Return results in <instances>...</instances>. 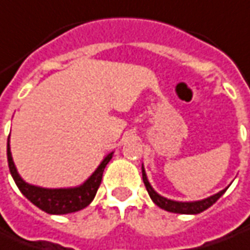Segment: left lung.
Masks as SVG:
<instances>
[{
    "label": "left lung",
    "instance_id": "obj_1",
    "mask_svg": "<svg viewBox=\"0 0 250 250\" xmlns=\"http://www.w3.org/2000/svg\"><path fill=\"white\" fill-rule=\"evenodd\" d=\"M142 180H144V184L146 187V191H148V194L151 196V199L153 201L155 205H158L160 209H165V210L171 211V213H180V214H198V213H201V211L206 210V209H209L213 203L217 202V199H219L221 195L224 194L226 191H227V188L226 189H223V191H220L217 194L211 195L209 198H205V199H201V201H192V202H181V201H173V199H167V198H165V196H162L159 195L153 188H152V185L149 184V181H148V177H146V173H145V168H144V165H142Z\"/></svg>",
    "mask_w": 250,
    "mask_h": 250
}]
</instances>
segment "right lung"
<instances>
[{
  "instance_id": "right-lung-1",
  "label": "right lung",
  "mask_w": 250,
  "mask_h": 250,
  "mask_svg": "<svg viewBox=\"0 0 250 250\" xmlns=\"http://www.w3.org/2000/svg\"><path fill=\"white\" fill-rule=\"evenodd\" d=\"M6 156H8L9 171L18 188L33 205H36L39 209L49 214H67V213L82 210L92 202L102 181L104 170L112 159L113 152H110L104 158L98 167L95 168V171L82 185L70 187V188H42L26 183L18 173L16 166L13 163L9 138L6 145Z\"/></svg>"
}]
</instances>
